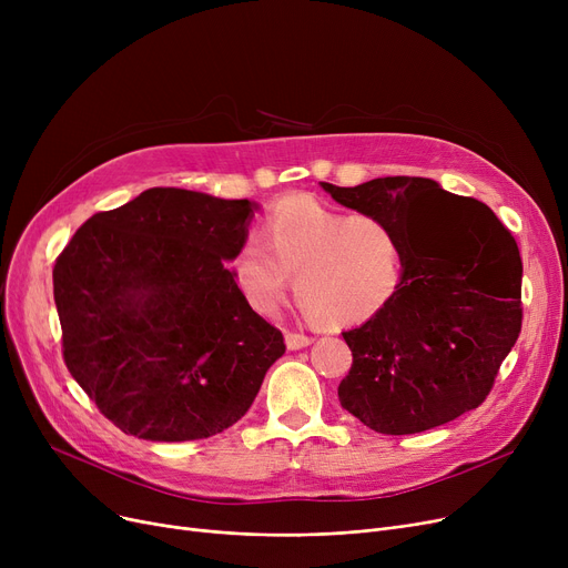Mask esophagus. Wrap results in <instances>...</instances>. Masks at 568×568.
Instances as JSON below:
<instances>
[{"label":"esophagus","mask_w":568,"mask_h":568,"mask_svg":"<svg viewBox=\"0 0 568 568\" xmlns=\"http://www.w3.org/2000/svg\"><path fill=\"white\" fill-rule=\"evenodd\" d=\"M313 343V338L311 336H306V334H294V332H287L285 334V345H287V349H304V347H308Z\"/></svg>","instance_id":"1"}]
</instances>
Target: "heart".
<instances>
[{
    "label": "heart",
    "instance_id": "1",
    "mask_svg": "<svg viewBox=\"0 0 568 568\" xmlns=\"http://www.w3.org/2000/svg\"><path fill=\"white\" fill-rule=\"evenodd\" d=\"M262 236H246L232 257L234 285L257 315L278 313L292 276L306 313L326 326L375 317L400 285L403 246L384 219L285 195L268 206Z\"/></svg>",
    "mask_w": 568,
    "mask_h": 568
}]
</instances>
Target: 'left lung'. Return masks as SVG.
Wrapping results in <instances>:
<instances>
[{
    "label": "left lung",
    "mask_w": 568,
    "mask_h": 568,
    "mask_svg": "<svg viewBox=\"0 0 568 568\" xmlns=\"http://www.w3.org/2000/svg\"><path fill=\"white\" fill-rule=\"evenodd\" d=\"M338 204L389 223L403 246L394 300L345 332L341 405L384 435H412L479 407L518 341L523 262L490 209L426 176L322 182Z\"/></svg>",
    "instance_id": "obj_1"
}]
</instances>
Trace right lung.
I'll return each instance as SVG.
<instances>
[{"mask_svg": "<svg viewBox=\"0 0 568 568\" xmlns=\"http://www.w3.org/2000/svg\"><path fill=\"white\" fill-rule=\"evenodd\" d=\"M260 209L184 189H149L89 219L57 257L64 362L126 435L189 442L253 405L283 334L248 308L232 262Z\"/></svg>", "mask_w": 568, "mask_h": 568, "instance_id": "right-lung-1", "label": "right lung"}]
</instances>
